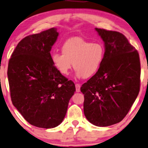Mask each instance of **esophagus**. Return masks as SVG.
<instances>
[{"label": "esophagus", "mask_w": 148, "mask_h": 148, "mask_svg": "<svg viewBox=\"0 0 148 148\" xmlns=\"http://www.w3.org/2000/svg\"><path fill=\"white\" fill-rule=\"evenodd\" d=\"M75 87H76V91L77 92H80V88H81V85L78 84V83H76L75 84Z\"/></svg>", "instance_id": "34e87169"}]
</instances>
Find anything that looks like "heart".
<instances>
[{"instance_id":"b5f03b06","label":"heart","mask_w":148,"mask_h":148,"mask_svg":"<svg viewBox=\"0 0 148 148\" xmlns=\"http://www.w3.org/2000/svg\"><path fill=\"white\" fill-rule=\"evenodd\" d=\"M61 52L62 54L51 55L54 67L61 75H68L73 66L78 78H89L96 74L105 56L104 47L101 42H90L81 37L66 40L61 47Z\"/></svg>"}]
</instances>
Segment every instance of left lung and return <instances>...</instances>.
Segmentation results:
<instances>
[{
	"label": "left lung",
	"instance_id": "8db88e82",
	"mask_svg": "<svg viewBox=\"0 0 148 148\" xmlns=\"http://www.w3.org/2000/svg\"><path fill=\"white\" fill-rule=\"evenodd\" d=\"M105 45V56L96 74L82 85L83 111L90 123L106 127L120 122L138 97L140 61L138 51L117 31L95 28Z\"/></svg>",
	"mask_w": 148,
	"mask_h": 148
}]
</instances>
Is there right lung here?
Returning a JSON list of instances; mask_svg holds the SVG:
<instances>
[{"label": "right lung", "mask_w": 148, "mask_h": 148, "mask_svg": "<svg viewBox=\"0 0 148 148\" xmlns=\"http://www.w3.org/2000/svg\"><path fill=\"white\" fill-rule=\"evenodd\" d=\"M56 28L25 37L8 62V79L13 106L25 119L38 127L53 128L63 121L75 91L72 81L51 61Z\"/></svg>", "instance_id": "add662e5"}]
</instances>
